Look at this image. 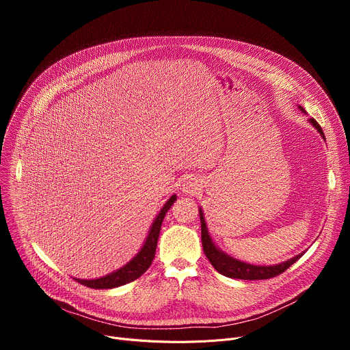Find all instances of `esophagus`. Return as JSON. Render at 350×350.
Masks as SVG:
<instances>
[{"mask_svg": "<svg viewBox=\"0 0 350 350\" xmlns=\"http://www.w3.org/2000/svg\"><path fill=\"white\" fill-rule=\"evenodd\" d=\"M198 190H201V185H200V180L197 177L191 176L183 181L181 191L185 194H196Z\"/></svg>", "mask_w": 350, "mask_h": 350, "instance_id": "obj_1", "label": "esophagus"}]
</instances>
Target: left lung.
Segmentation results:
<instances>
[{
    "mask_svg": "<svg viewBox=\"0 0 350 350\" xmlns=\"http://www.w3.org/2000/svg\"><path fill=\"white\" fill-rule=\"evenodd\" d=\"M299 110L306 115L305 109L302 106H298ZM309 123L314 126L317 131L321 133V136L325 139V135L322 132V127L318 124V122L315 119H309ZM200 213V221H201V243H203V250L206 252V256L208 258V261L211 262V265L219 272L226 275L228 278H234V280H268L272 277H277V275L282 273L284 271H286L293 262H297L301 256L305 252H301L298 255L293 256V258L284 261L281 264L277 265H254V264H248L244 261H240L234 258V256L226 254L223 250H219L210 235L206 218H204V213L203 208H198Z\"/></svg>",
    "mask_w": 350,
    "mask_h": 350,
    "instance_id": "8db88e82",
    "label": "left lung"
}]
</instances>
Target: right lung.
Returning <instances> with one entry per match:
<instances>
[{
    "label": "right lung",
    "mask_w": 350,
    "mask_h": 350,
    "mask_svg": "<svg viewBox=\"0 0 350 350\" xmlns=\"http://www.w3.org/2000/svg\"><path fill=\"white\" fill-rule=\"evenodd\" d=\"M176 200H177V196L173 194L167 201H165V204L161 207L157 217L154 218V221L149 230V234H147V237H146V240H144L140 251L126 265L105 275V277L96 278V280H79V278H75V280L89 288L110 289V288L122 286L124 284H129V282L137 280L139 277H142V275L147 271V268L152 265V261H153L154 254H156L157 240H159V234H160L164 215L170 210V207L173 206Z\"/></svg>",
    "instance_id": "add662e5"
}]
</instances>
